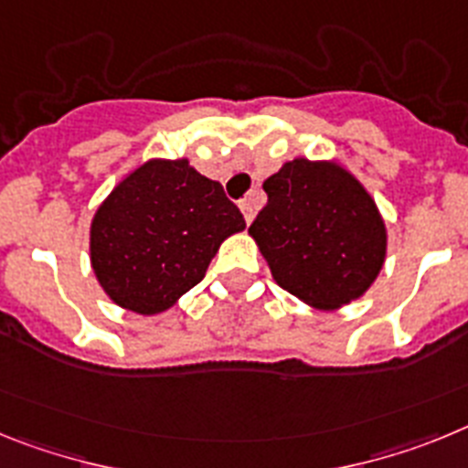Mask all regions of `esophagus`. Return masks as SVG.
Segmentation results:
<instances>
[{
	"mask_svg": "<svg viewBox=\"0 0 468 468\" xmlns=\"http://www.w3.org/2000/svg\"><path fill=\"white\" fill-rule=\"evenodd\" d=\"M239 209H242V217H245L247 223L254 221V217H257V202H254V195H250V197H245V200L239 202Z\"/></svg>",
	"mask_w": 468,
	"mask_h": 468,
	"instance_id": "1",
	"label": "esophagus"
}]
</instances>
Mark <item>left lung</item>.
<instances>
[{
    "instance_id": "obj_1",
    "label": "left lung",
    "mask_w": 468,
    "mask_h": 468,
    "mask_svg": "<svg viewBox=\"0 0 468 468\" xmlns=\"http://www.w3.org/2000/svg\"><path fill=\"white\" fill-rule=\"evenodd\" d=\"M263 190L250 235L275 282L320 311L360 299L386 259L384 218L363 184L336 162L296 157Z\"/></svg>"
}]
</instances>
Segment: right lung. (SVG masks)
Instances as JSON below:
<instances>
[{
	"instance_id": "1",
	"label": "right lung",
	"mask_w": 468,
	"mask_h": 468,
	"mask_svg": "<svg viewBox=\"0 0 468 468\" xmlns=\"http://www.w3.org/2000/svg\"><path fill=\"white\" fill-rule=\"evenodd\" d=\"M239 230L245 218L218 181L188 160H148L93 214L91 268L117 306L155 315L205 278L223 239Z\"/></svg>"
}]
</instances>
